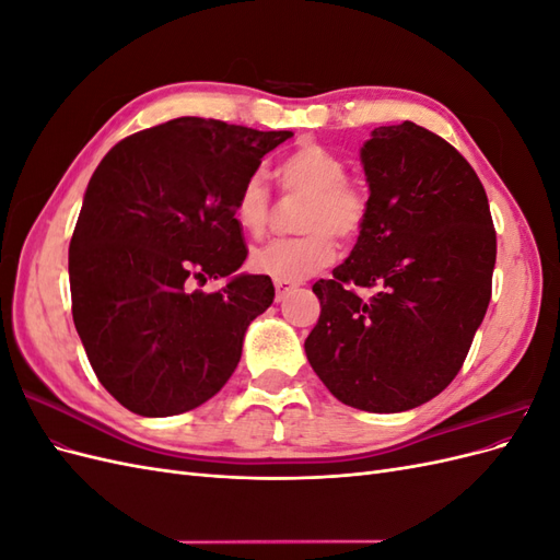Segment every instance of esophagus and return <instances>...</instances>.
Masks as SVG:
<instances>
[{
	"instance_id": "1",
	"label": "esophagus",
	"mask_w": 560,
	"mask_h": 560,
	"mask_svg": "<svg viewBox=\"0 0 560 560\" xmlns=\"http://www.w3.org/2000/svg\"><path fill=\"white\" fill-rule=\"evenodd\" d=\"M294 290H296V282L276 280V301H282L287 294H292Z\"/></svg>"
}]
</instances>
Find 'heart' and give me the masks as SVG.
Listing matches in <instances>:
<instances>
[{"label": "heart", "mask_w": 560, "mask_h": 560, "mask_svg": "<svg viewBox=\"0 0 560 560\" xmlns=\"http://www.w3.org/2000/svg\"><path fill=\"white\" fill-rule=\"evenodd\" d=\"M287 194L306 196L294 238H280L249 254V268L270 280L301 282L325 268L336 254V243H352L366 224L369 202L350 182L346 161L325 144L301 142L276 171ZM233 219L252 238L266 233L270 222V189L266 179L249 175L233 200Z\"/></svg>", "instance_id": "1"}]
</instances>
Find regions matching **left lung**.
Instances as JSON below:
<instances>
[{
	"instance_id": "left-lung-1",
	"label": "left lung",
	"mask_w": 560,
	"mask_h": 560,
	"mask_svg": "<svg viewBox=\"0 0 560 560\" xmlns=\"http://www.w3.org/2000/svg\"><path fill=\"white\" fill-rule=\"evenodd\" d=\"M362 165L366 224L334 278L313 284L322 311L306 354L338 401L399 413L460 371L488 308L498 243L483 184L432 130L374 128ZM354 285L375 294L362 300Z\"/></svg>"
}]
</instances>
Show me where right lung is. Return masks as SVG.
<instances>
[{"mask_svg":"<svg viewBox=\"0 0 560 560\" xmlns=\"http://www.w3.org/2000/svg\"><path fill=\"white\" fill-rule=\"evenodd\" d=\"M292 135L182 116L130 135L95 167L70 243L72 317L97 381L128 411H191L238 366L276 290L266 276H231L247 257L233 200ZM208 277L230 282L190 290Z\"/></svg>","mask_w":560,"mask_h":560,"instance_id":"1","label":"right lung"}]
</instances>
